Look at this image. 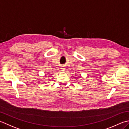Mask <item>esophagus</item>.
Instances as JSON below:
<instances>
[{"label":"esophagus","instance_id":"34e87169","mask_svg":"<svg viewBox=\"0 0 129 129\" xmlns=\"http://www.w3.org/2000/svg\"><path fill=\"white\" fill-rule=\"evenodd\" d=\"M65 67L64 66H61V71H65Z\"/></svg>","mask_w":129,"mask_h":129}]
</instances>
